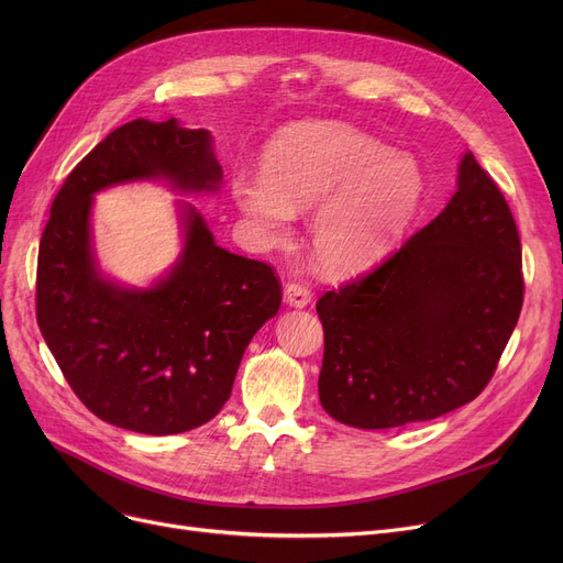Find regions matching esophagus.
<instances>
[{
    "label": "esophagus",
    "mask_w": 563,
    "mask_h": 563,
    "mask_svg": "<svg viewBox=\"0 0 563 563\" xmlns=\"http://www.w3.org/2000/svg\"><path fill=\"white\" fill-rule=\"evenodd\" d=\"M312 301V294L303 283L285 285V303L289 308H306Z\"/></svg>",
    "instance_id": "1"
}]
</instances>
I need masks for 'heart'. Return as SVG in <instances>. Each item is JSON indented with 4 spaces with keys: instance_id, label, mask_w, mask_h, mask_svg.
Listing matches in <instances>:
<instances>
[{
    "instance_id": "b5f03b06",
    "label": "heart",
    "mask_w": 563,
    "mask_h": 563,
    "mask_svg": "<svg viewBox=\"0 0 563 563\" xmlns=\"http://www.w3.org/2000/svg\"><path fill=\"white\" fill-rule=\"evenodd\" d=\"M424 196L418 162L342 123L285 128L264 153V175L232 180L236 210L266 244H285L294 214L317 203L312 251L323 272L349 276L386 257Z\"/></svg>"
}]
</instances>
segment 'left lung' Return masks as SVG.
Wrapping results in <instances>:
<instances>
[{
  "label": "left lung",
  "instance_id": "1",
  "mask_svg": "<svg viewBox=\"0 0 563 563\" xmlns=\"http://www.w3.org/2000/svg\"><path fill=\"white\" fill-rule=\"evenodd\" d=\"M520 236L470 151L456 191L378 269L317 303L319 401L356 429L427 422L475 399L522 308Z\"/></svg>",
  "mask_w": 563,
  "mask_h": 563
}]
</instances>
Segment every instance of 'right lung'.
Segmentation results:
<instances>
[{
    "mask_svg": "<svg viewBox=\"0 0 563 563\" xmlns=\"http://www.w3.org/2000/svg\"><path fill=\"white\" fill-rule=\"evenodd\" d=\"M159 183L175 196H212L223 168L210 130L177 118L113 130L66 177L38 251L41 333L84 406L147 435L210 422L232 393L242 356L280 308L272 266L228 253L196 207L173 202L180 253L151 285L111 278L96 249L100 191Z\"/></svg>",
    "mask_w": 563,
    "mask_h": 563,
    "instance_id": "right-lung-1",
    "label": "right lung"
}]
</instances>
